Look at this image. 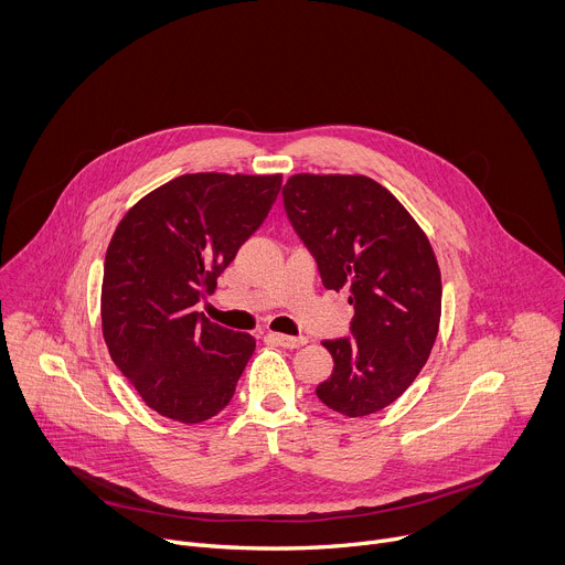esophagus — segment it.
Returning a JSON list of instances; mask_svg holds the SVG:
<instances>
[{
	"label": "esophagus",
	"mask_w": 565,
	"mask_h": 565,
	"mask_svg": "<svg viewBox=\"0 0 565 565\" xmlns=\"http://www.w3.org/2000/svg\"><path fill=\"white\" fill-rule=\"evenodd\" d=\"M268 340H273L275 344H279L284 349H299L306 344V338H292V335H284V333H268Z\"/></svg>",
	"instance_id": "34e87169"
}]
</instances>
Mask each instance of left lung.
I'll return each instance as SVG.
<instances>
[{
    "label": "left lung",
    "instance_id": "obj_1",
    "mask_svg": "<svg viewBox=\"0 0 565 565\" xmlns=\"http://www.w3.org/2000/svg\"><path fill=\"white\" fill-rule=\"evenodd\" d=\"M284 205L321 284L349 288L355 308L351 338L321 342L335 366L317 397L349 418L382 412L416 380L438 335L443 281L429 238L362 174H295Z\"/></svg>",
    "mask_w": 565,
    "mask_h": 565
}]
</instances>
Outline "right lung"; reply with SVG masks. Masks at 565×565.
Here are the masks:
<instances>
[{
    "label": "right lung",
    "mask_w": 565,
    "mask_h": 565,
    "mask_svg": "<svg viewBox=\"0 0 565 565\" xmlns=\"http://www.w3.org/2000/svg\"><path fill=\"white\" fill-rule=\"evenodd\" d=\"M281 174H183L120 218L105 257L100 317L111 360L145 405L177 423L216 416L255 338L196 310L268 216Z\"/></svg>",
    "instance_id": "right-lung-1"
}]
</instances>
